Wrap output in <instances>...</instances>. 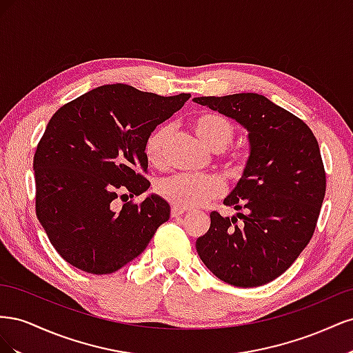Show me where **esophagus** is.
Masks as SVG:
<instances>
[{
  "instance_id": "34e87169",
  "label": "esophagus",
  "mask_w": 353,
  "mask_h": 353,
  "mask_svg": "<svg viewBox=\"0 0 353 353\" xmlns=\"http://www.w3.org/2000/svg\"><path fill=\"white\" fill-rule=\"evenodd\" d=\"M184 209L183 208H178V206H172V209H170V216L172 218H178L181 215H184Z\"/></svg>"
}]
</instances>
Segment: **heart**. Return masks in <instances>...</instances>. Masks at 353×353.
<instances>
[{
    "label": "heart",
    "instance_id": "b5f03b06",
    "mask_svg": "<svg viewBox=\"0 0 353 353\" xmlns=\"http://www.w3.org/2000/svg\"><path fill=\"white\" fill-rule=\"evenodd\" d=\"M193 130L199 140L212 152H222L234 138V128L225 117L215 113H203L196 117ZM172 130L170 126H160L145 143V154L154 166H163ZM234 170H243L245 159L232 157ZM222 183L215 176H200L188 174H176L168 176L157 184V193L178 208H199L208 201L215 200L222 194Z\"/></svg>",
    "mask_w": 353,
    "mask_h": 353
}]
</instances>
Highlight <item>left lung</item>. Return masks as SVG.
<instances>
[{
    "label": "left lung",
    "mask_w": 353,
    "mask_h": 353,
    "mask_svg": "<svg viewBox=\"0 0 353 353\" xmlns=\"http://www.w3.org/2000/svg\"><path fill=\"white\" fill-rule=\"evenodd\" d=\"M194 103L240 123L249 138V157L223 205L236 216L210 213L209 231L196 249L219 280L258 287L290 268L306 248L325 196V172L309 126L263 95L241 92L196 97Z\"/></svg>",
    "instance_id": "left-lung-1"
}]
</instances>
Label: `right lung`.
Returning a JSON list of instances; mask_svg holds the SVG:
<instances>
[{
    "label": "right lung",
    "instance_id": "obj_1",
    "mask_svg": "<svg viewBox=\"0 0 353 353\" xmlns=\"http://www.w3.org/2000/svg\"><path fill=\"white\" fill-rule=\"evenodd\" d=\"M190 94L162 97L130 85H101L60 108L34 157L37 216L57 253L90 274H112L140 256L170 206L157 194L113 208L119 194L140 196L145 143Z\"/></svg>",
    "mask_w": 353,
    "mask_h": 353
}]
</instances>
